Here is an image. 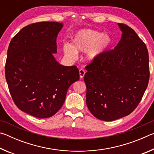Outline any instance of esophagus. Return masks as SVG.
<instances>
[{
  "label": "esophagus",
  "instance_id": "obj_1",
  "mask_svg": "<svg viewBox=\"0 0 154 154\" xmlns=\"http://www.w3.org/2000/svg\"><path fill=\"white\" fill-rule=\"evenodd\" d=\"M85 73V71L83 69H81L79 70V76H80L81 79H82V78H83V77H84Z\"/></svg>",
  "mask_w": 154,
  "mask_h": 154
}]
</instances>
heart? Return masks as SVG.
<instances>
[{
    "mask_svg": "<svg viewBox=\"0 0 154 154\" xmlns=\"http://www.w3.org/2000/svg\"><path fill=\"white\" fill-rule=\"evenodd\" d=\"M110 36L106 34L93 30H82L76 33L72 40V46L66 44L64 46L65 55L69 58H77V52H85L88 50L87 58L94 60L108 48L111 45Z\"/></svg>",
    "mask_w": 154,
    "mask_h": 154,
    "instance_id": "obj_1",
    "label": "heart"
}]
</instances>
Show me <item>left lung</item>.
<instances>
[{
  "label": "left lung",
  "mask_w": 154,
  "mask_h": 154,
  "mask_svg": "<svg viewBox=\"0 0 154 154\" xmlns=\"http://www.w3.org/2000/svg\"><path fill=\"white\" fill-rule=\"evenodd\" d=\"M122 38L85 66L86 104L94 116L113 121L139 105L149 79V54L145 43L126 24L118 23Z\"/></svg>",
  "instance_id": "left-lung-1"
}]
</instances>
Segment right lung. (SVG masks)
<instances>
[{
	"mask_svg": "<svg viewBox=\"0 0 154 154\" xmlns=\"http://www.w3.org/2000/svg\"><path fill=\"white\" fill-rule=\"evenodd\" d=\"M62 28V23L54 22L28 25L13 37L7 50L5 77L13 100L35 118L55 115L69 88L79 79L76 66H62L53 56Z\"/></svg>",
	"mask_w": 154,
	"mask_h": 154,
	"instance_id": "1",
	"label": "right lung"
}]
</instances>
